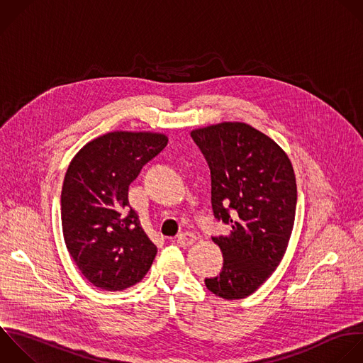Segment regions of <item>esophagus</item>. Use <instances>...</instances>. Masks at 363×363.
Here are the masks:
<instances>
[{
  "mask_svg": "<svg viewBox=\"0 0 363 363\" xmlns=\"http://www.w3.org/2000/svg\"><path fill=\"white\" fill-rule=\"evenodd\" d=\"M196 240H197V237L193 233H182V234L177 235V244L182 245V247H189Z\"/></svg>",
  "mask_w": 363,
  "mask_h": 363,
  "instance_id": "obj_1",
  "label": "esophagus"
}]
</instances>
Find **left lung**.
<instances>
[{"mask_svg": "<svg viewBox=\"0 0 363 363\" xmlns=\"http://www.w3.org/2000/svg\"><path fill=\"white\" fill-rule=\"evenodd\" d=\"M191 138L211 172L214 217L231 225L213 237L223 252L220 275L208 291L241 299L258 289L281 262L292 233L296 183L285 152L267 135L241 122L196 129Z\"/></svg>", "mask_w": 363, "mask_h": 363, "instance_id": "left-lung-1", "label": "left lung"}]
</instances>
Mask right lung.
<instances>
[{
	"mask_svg": "<svg viewBox=\"0 0 363 363\" xmlns=\"http://www.w3.org/2000/svg\"><path fill=\"white\" fill-rule=\"evenodd\" d=\"M167 145L152 132H111L72 159L61 193L67 248L82 275L106 291L126 289L146 275L157 248L129 204V186Z\"/></svg>",
	"mask_w": 363,
	"mask_h": 363,
	"instance_id": "1",
	"label": "right lung"
}]
</instances>
